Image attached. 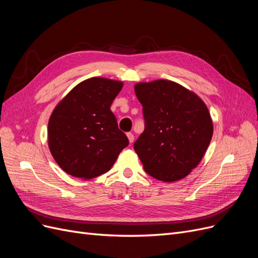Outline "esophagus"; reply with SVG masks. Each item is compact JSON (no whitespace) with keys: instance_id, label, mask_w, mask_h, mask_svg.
<instances>
[{"instance_id":"obj_1","label":"esophagus","mask_w":258,"mask_h":258,"mask_svg":"<svg viewBox=\"0 0 258 258\" xmlns=\"http://www.w3.org/2000/svg\"><path fill=\"white\" fill-rule=\"evenodd\" d=\"M127 138H128V140H129V142H130V143H132V142L135 141V137H134V135L131 134V132H128V134H127Z\"/></svg>"}]
</instances>
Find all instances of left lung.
Listing matches in <instances>:
<instances>
[{
  "label": "left lung",
  "mask_w": 258,
  "mask_h": 258,
  "mask_svg": "<svg viewBox=\"0 0 258 258\" xmlns=\"http://www.w3.org/2000/svg\"><path fill=\"white\" fill-rule=\"evenodd\" d=\"M143 106L145 129L135 151L147 174L172 183L196 168L213 136L204 101L175 82L156 80L135 85Z\"/></svg>",
  "instance_id": "obj_1"
}]
</instances>
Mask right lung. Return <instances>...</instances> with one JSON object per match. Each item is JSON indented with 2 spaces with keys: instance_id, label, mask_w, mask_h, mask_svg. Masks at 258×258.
Segmentation results:
<instances>
[{
  "instance_id": "obj_1",
  "label": "right lung",
  "mask_w": 258,
  "mask_h": 258,
  "mask_svg": "<svg viewBox=\"0 0 258 258\" xmlns=\"http://www.w3.org/2000/svg\"><path fill=\"white\" fill-rule=\"evenodd\" d=\"M123 83L91 77L77 84L53 108L48 147L66 173L89 179L107 172L129 144L111 105Z\"/></svg>"
}]
</instances>
